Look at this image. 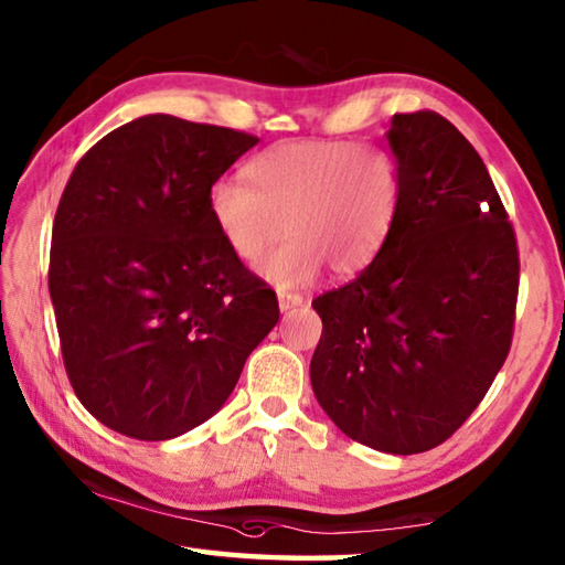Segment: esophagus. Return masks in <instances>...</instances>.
Wrapping results in <instances>:
<instances>
[{"label":"esophagus","instance_id":"34e87169","mask_svg":"<svg viewBox=\"0 0 565 565\" xmlns=\"http://www.w3.org/2000/svg\"><path fill=\"white\" fill-rule=\"evenodd\" d=\"M276 299H279L281 313H289L294 309H299V306H303V296L291 294V291H279V296H276Z\"/></svg>","mask_w":565,"mask_h":565}]
</instances>
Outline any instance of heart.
<instances>
[{
  "mask_svg": "<svg viewBox=\"0 0 565 565\" xmlns=\"http://www.w3.org/2000/svg\"><path fill=\"white\" fill-rule=\"evenodd\" d=\"M242 181L206 194L209 222L234 259L266 264L281 289H299L331 269L353 279L379 259L401 206V171L388 149L347 139L279 141L246 161Z\"/></svg>",
  "mask_w": 565,
  "mask_h": 565,
  "instance_id": "obj_1",
  "label": "heart"
}]
</instances>
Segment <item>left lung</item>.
<instances>
[{
    "label": "left lung",
    "instance_id": "8db88e82",
    "mask_svg": "<svg viewBox=\"0 0 565 565\" xmlns=\"http://www.w3.org/2000/svg\"><path fill=\"white\" fill-rule=\"evenodd\" d=\"M401 206L379 259L313 299L323 331L313 396L343 434L384 454L444 444L511 349L519 246L483 159L436 111L386 131Z\"/></svg>",
    "mask_w": 565,
    "mask_h": 565
}]
</instances>
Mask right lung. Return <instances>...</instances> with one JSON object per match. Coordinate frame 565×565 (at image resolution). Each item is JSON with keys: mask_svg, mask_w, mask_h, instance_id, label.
Instances as JSON below:
<instances>
[{"mask_svg": "<svg viewBox=\"0 0 565 565\" xmlns=\"http://www.w3.org/2000/svg\"><path fill=\"white\" fill-rule=\"evenodd\" d=\"M256 137L147 114L74 167L52 226L62 356L89 414L139 441L212 418L279 301L234 259L206 194Z\"/></svg>", "mask_w": 565, "mask_h": 565, "instance_id": "right-lung-1", "label": "right lung"}]
</instances>
